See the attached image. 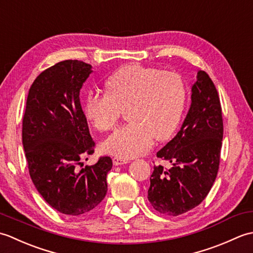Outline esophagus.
I'll list each match as a JSON object with an SVG mask.
<instances>
[{
	"mask_svg": "<svg viewBox=\"0 0 253 253\" xmlns=\"http://www.w3.org/2000/svg\"><path fill=\"white\" fill-rule=\"evenodd\" d=\"M113 163H114V165H123V164L129 163V160L120 158V157H115L114 159H113Z\"/></svg>",
	"mask_w": 253,
	"mask_h": 253,
	"instance_id": "esophagus-1",
	"label": "esophagus"
}]
</instances>
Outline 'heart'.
I'll list each match as a JSON object with an SVG mask.
<instances>
[{
	"mask_svg": "<svg viewBox=\"0 0 253 253\" xmlns=\"http://www.w3.org/2000/svg\"><path fill=\"white\" fill-rule=\"evenodd\" d=\"M106 93H90L84 112L101 131L115 128L126 110L129 123L106 139L103 150L120 158H136L171 136L178 126L187 99L184 78L175 72L128 64L105 82Z\"/></svg>",
	"mask_w": 253,
	"mask_h": 253,
	"instance_id": "heart-1",
	"label": "heart"
}]
</instances>
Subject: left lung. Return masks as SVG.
<instances>
[{"label": "left lung", "mask_w": 253, "mask_h": 253, "mask_svg": "<svg viewBox=\"0 0 253 253\" xmlns=\"http://www.w3.org/2000/svg\"><path fill=\"white\" fill-rule=\"evenodd\" d=\"M223 139L222 107L209 75L199 71L191 104L177 135L157 153L171 168L155 165L148 199L165 215L177 216L199 206L215 181Z\"/></svg>", "instance_id": "1"}]
</instances>
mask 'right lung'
Instances as JSON below:
<instances>
[{"label": "right lung", "mask_w": 253, "mask_h": 253, "mask_svg": "<svg viewBox=\"0 0 253 253\" xmlns=\"http://www.w3.org/2000/svg\"><path fill=\"white\" fill-rule=\"evenodd\" d=\"M92 66L67 60L45 69L29 89L23 120V146L29 174L42 198L67 215L88 213L103 200L110 157L84 166L94 142L82 104L80 89Z\"/></svg>", "instance_id": "1"}]
</instances>
